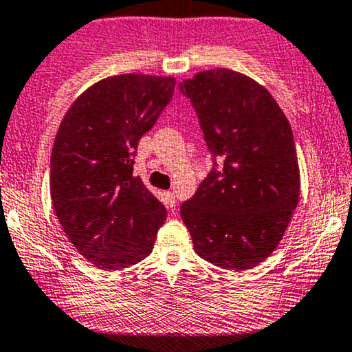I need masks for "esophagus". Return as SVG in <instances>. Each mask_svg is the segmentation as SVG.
Masks as SVG:
<instances>
[{"mask_svg":"<svg viewBox=\"0 0 352 352\" xmlns=\"http://www.w3.org/2000/svg\"><path fill=\"white\" fill-rule=\"evenodd\" d=\"M166 205H168V208L176 206V192L175 191L166 192Z\"/></svg>","mask_w":352,"mask_h":352,"instance_id":"esophagus-1","label":"esophagus"}]
</instances>
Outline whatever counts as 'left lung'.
Listing matches in <instances>:
<instances>
[{
	"mask_svg": "<svg viewBox=\"0 0 352 352\" xmlns=\"http://www.w3.org/2000/svg\"><path fill=\"white\" fill-rule=\"evenodd\" d=\"M179 90L213 161L179 210L195 252L225 270L256 267L277 248L298 203L292 127L268 90L238 72H199Z\"/></svg>",
	"mask_w": 352,
	"mask_h": 352,
	"instance_id": "1",
	"label": "left lung"
}]
</instances>
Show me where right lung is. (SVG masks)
Returning a JSON list of instances; mask_svg holds the SVG:
<instances>
[{"instance_id": "add662e5", "label": "right lung", "mask_w": 352, "mask_h": 352, "mask_svg": "<svg viewBox=\"0 0 352 352\" xmlns=\"http://www.w3.org/2000/svg\"><path fill=\"white\" fill-rule=\"evenodd\" d=\"M173 77L104 78L72 104L56 132L50 195L63 232L90 263L119 270L153 252L168 211L134 176L139 139L175 94Z\"/></svg>"}]
</instances>
